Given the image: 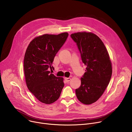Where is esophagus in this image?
Returning a JSON list of instances; mask_svg holds the SVG:
<instances>
[{
  "label": "esophagus",
  "instance_id": "obj_1",
  "mask_svg": "<svg viewBox=\"0 0 132 132\" xmlns=\"http://www.w3.org/2000/svg\"><path fill=\"white\" fill-rule=\"evenodd\" d=\"M65 80H66V82H69L71 80V79L70 78H65Z\"/></svg>",
  "mask_w": 132,
  "mask_h": 132
}]
</instances>
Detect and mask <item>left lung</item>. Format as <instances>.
I'll return each mask as SVG.
<instances>
[{"instance_id":"left-lung-1","label":"left lung","mask_w":132,"mask_h":132,"mask_svg":"<svg viewBox=\"0 0 132 132\" xmlns=\"http://www.w3.org/2000/svg\"><path fill=\"white\" fill-rule=\"evenodd\" d=\"M70 36L76 42L86 70L81 78V86L76 89L78 100L85 104L96 102L110 81L112 63L101 40L91 32H77Z\"/></svg>"}]
</instances>
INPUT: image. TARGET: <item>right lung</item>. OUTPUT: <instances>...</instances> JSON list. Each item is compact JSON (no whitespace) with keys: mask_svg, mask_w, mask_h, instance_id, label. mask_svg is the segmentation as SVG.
I'll return each instance as SVG.
<instances>
[{"mask_svg":"<svg viewBox=\"0 0 132 132\" xmlns=\"http://www.w3.org/2000/svg\"><path fill=\"white\" fill-rule=\"evenodd\" d=\"M68 36L67 32L40 35L35 37L27 48L23 64L26 84L35 98L43 103L57 100L64 86L63 78L56 77L48 69L54 68L55 56Z\"/></svg>","mask_w":132,"mask_h":132,"instance_id":"1","label":"right lung"}]
</instances>
